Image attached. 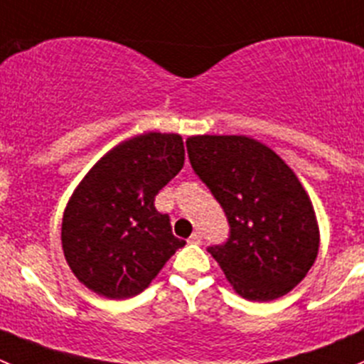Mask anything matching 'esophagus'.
<instances>
[{"label": "esophagus", "instance_id": "34e87169", "mask_svg": "<svg viewBox=\"0 0 364 364\" xmlns=\"http://www.w3.org/2000/svg\"><path fill=\"white\" fill-rule=\"evenodd\" d=\"M188 241H189V243H193V245H200V243H202V232H198V230L193 232L191 237H189Z\"/></svg>", "mask_w": 364, "mask_h": 364}]
</instances>
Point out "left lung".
<instances>
[{
    "label": "left lung",
    "instance_id": "1",
    "mask_svg": "<svg viewBox=\"0 0 364 364\" xmlns=\"http://www.w3.org/2000/svg\"><path fill=\"white\" fill-rule=\"evenodd\" d=\"M186 144L230 225L227 243L207 250L234 291L254 302L291 291L320 247L316 214L295 171L247 136H191Z\"/></svg>",
    "mask_w": 364,
    "mask_h": 364
}]
</instances>
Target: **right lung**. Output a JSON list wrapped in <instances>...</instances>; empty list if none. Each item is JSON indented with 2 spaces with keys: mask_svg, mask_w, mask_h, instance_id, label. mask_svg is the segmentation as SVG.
Instances as JSON below:
<instances>
[{
  "mask_svg": "<svg viewBox=\"0 0 364 364\" xmlns=\"http://www.w3.org/2000/svg\"><path fill=\"white\" fill-rule=\"evenodd\" d=\"M178 134L148 132L107 151L76 186L62 218V250L85 288L139 295L186 241L173 236L155 195L184 166Z\"/></svg>",
  "mask_w": 364,
  "mask_h": 364,
  "instance_id": "1",
  "label": "right lung"
}]
</instances>
